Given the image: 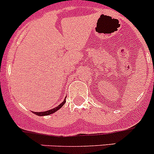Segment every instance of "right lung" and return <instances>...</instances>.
Wrapping results in <instances>:
<instances>
[{"instance_id": "right-lung-1", "label": "right lung", "mask_w": 154, "mask_h": 154, "mask_svg": "<svg viewBox=\"0 0 154 154\" xmlns=\"http://www.w3.org/2000/svg\"><path fill=\"white\" fill-rule=\"evenodd\" d=\"M66 97H65L64 100H63V101L62 102V103H60V104L59 105V106H57V107H55V108L51 109H49V110H48V111H45V112H33V113H34V114L36 115V116H49V115L53 114V113H54V112H57V110L60 109L61 108V107L65 104V103H66Z\"/></svg>"}]
</instances>
